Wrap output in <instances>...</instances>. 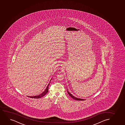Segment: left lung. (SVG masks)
Returning a JSON list of instances; mask_svg holds the SVG:
<instances>
[{
    "mask_svg": "<svg viewBox=\"0 0 125 125\" xmlns=\"http://www.w3.org/2000/svg\"><path fill=\"white\" fill-rule=\"evenodd\" d=\"M67 92H68V94H69V96H71V97H72L73 99H74V100L78 101H84L85 100V99H80V98H77V97L74 96H73L72 94H71L70 93H69V92L68 91V90H67Z\"/></svg>",
    "mask_w": 125,
    "mask_h": 125,
    "instance_id": "obj_1",
    "label": "left lung"
}]
</instances>
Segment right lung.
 <instances>
[{"mask_svg":"<svg viewBox=\"0 0 125 125\" xmlns=\"http://www.w3.org/2000/svg\"><path fill=\"white\" fill-rule=\"evenodd\" d=\"M52 78H51V80ZM51 80L50 81L49 83H48V85H47L46 88H45V91H43V92L42 93V94H41L39 95H37V96H27L29 97H30V98H34V99H39V98H41L42 97H43V96H45V94H47V93L48 92V87H49V85L50 84Z\"/></svg>","mask_w":125,"mask_h":125,"instance_id":"1","label":"right lung"}]
</instances>
